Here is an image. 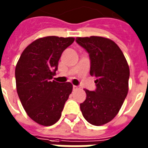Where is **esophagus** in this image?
<instances>
[{"label": "esophagus", "mask_w": 148, "mask_h": 148, "mask_svg": "<svg viewBox=\"0 0 148 148\" xmlns=\"http://www.w3.org/2000/svg\"><path fill=\"white\" fill-rule=\"evenodd\" d=\"M78 89H80V87H78V86H73V90L74 91H76V90H78Z\"/></svg>", "instance_id": "34e87169"}]
</instances>
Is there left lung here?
Segmentation results:
<instances>
[{
  "label": "left lung",
  "mask_w": 148,
  "mask_h": 148,
  "mask_svg": "<svg viewBox=\"0 0 148 148\" xmlns=\"http://www.w3.org/2000/svg\"><path fill=\"white\" fill-rule=\"evenodd\" d=\"M76 42L89 53L90 74L96 78L95 91L84 90L87 98L80 109L90 124L102 125L116 116L127 95L129 66L120 48L108 38L77 37Z\"/></svg>",
  "instance_id": "1"
}]
</instances>
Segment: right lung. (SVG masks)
I'll return each mask as SVG.
<instances>
[{
  "label": "right lung",
  "instance_id": "1",
  "mask_svg": "<svg viewBox=\"0 0 148 148\" xmlns=\"http://www.w3.org/2000/svg\"><path fill=\"white\" fill-rule=\"evenodd\" d=\"M73 37L46 36L24 49L15 68L16 88L27 115L38 124L49 126L60 119L73 90L70 82L52 80L63 51Z\"/></svg>",
  "mask_w": 148,
  "mask_h": 148
}]
</instances>
